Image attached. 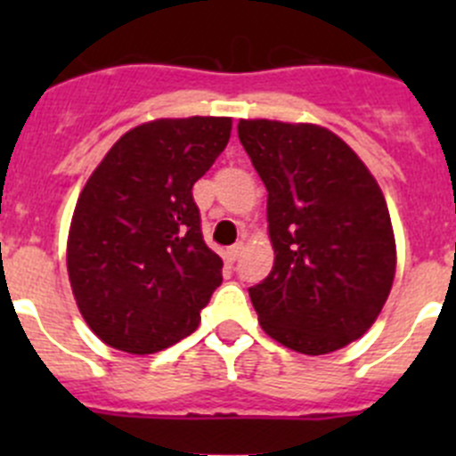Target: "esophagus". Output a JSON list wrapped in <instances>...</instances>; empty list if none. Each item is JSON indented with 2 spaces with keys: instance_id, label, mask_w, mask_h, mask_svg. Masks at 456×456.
<instances>
[{
  "instance_id": "1",
  "label": "esophagus",
  "mask_w": 456,
  "mask_h": 456,
  "mask_svg": "<svg viewBox=\"0 0 456 456\" xmlns=\"http://www.w3.org/2000/svg\"><path fill=\"white\" fill-rule=\"evenodd\" d=\"M240 251H242V242H238V245L227 247V249H224L223 257H224V260H227V262H236L238 257H240Z\"/></svg>"
}]
</instances>
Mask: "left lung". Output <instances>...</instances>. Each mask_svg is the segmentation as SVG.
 Masks as SVG:
<instances>
[{
	"label": "left lung",
	"mask_w": 456,
	"mask_h": 456,
	"mask_svg": "<svg viewBox=\"0 0 456 456\" xmlns=\"http://www.w3.org/2000/svg\"><path fill=\"white\" fill-rule=\"evenodd\" d=\"M238 139L265 183L271 273L249 289L269 338L324 355L381 314L397 265L384 194L360 156L311 123L254 118Z\"/></svg>",
	"instance_id": "8db88e82"
}]
</instances>
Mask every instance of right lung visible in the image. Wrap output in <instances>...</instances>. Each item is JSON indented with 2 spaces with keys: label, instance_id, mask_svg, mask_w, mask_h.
Instances as JSON below:
<instances>
[{
  "label": "right lung",
  "instance_id": "1",
  "mask_svg": "<svg viewBox=\"0 0 456 456\" xmlns=\"http://www.w3.org/2000/svg\"><path fill=\"white\" fill-rule=\"evenodd\" d=\"M232 136L229 117L156 118L126 132L87 178L68 236V275L94 335L132 355L199 329L223 282L191 187Z\"/></svg>",
  "mask_w": 456,
  "mask_h": 456
}]
</instances>
